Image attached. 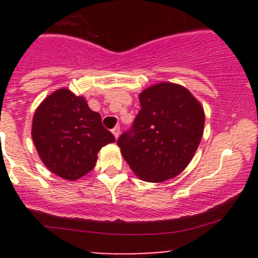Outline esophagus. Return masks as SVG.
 Segmentation results:
<instances>
[{"label":"esophagus","mask_w":258,"mask_h":258,"mask_svg":"<svg viewBox=\"0 0 258 258\" xmlns=\"http://www.w3.org/2000/svg\"><path fill=\"white\" fill-rule=\"evenodd\" d=\"M112 134H113V136H114V139H118V136H119V127H114V128L112 130Z\"/></svg>","instance_id":"obj_1"}]
</instances>
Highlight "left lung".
<instances>
[{"mask_svg":"<svg viewBox=\"0 0 258 258\" xmlns=\"http://www.w3.org/2000/svg\"><path fill=\"white\" fill-rule=\"evenodd\" d=\"M141 111L117 141L130 168L146 182H163L188 166L201 142L205 111L183 86L160 82L139 95Z\"/></svg>","mask_w":258,"mask_h":258,"instance_id":"obj_1","label":"left lung"}]
</instances>
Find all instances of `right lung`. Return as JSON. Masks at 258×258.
<instances>
[{"mask_svg": "<svg viewBox=\"0 0 258 258\" xmlns=\"http://www.w3.org/2000/svg\"><path fill=\"white\" fill-rule=\"evenodd\" d=\"M32 141L43 165L59 177L75 181L90 172L103 146L114 142L98 112L83 96L58 88L36 108Z\"/></svg>", "mask_w": 258, "mask_h": 258, "instance_id": "1", "label": "right lung"}]
</instances>
